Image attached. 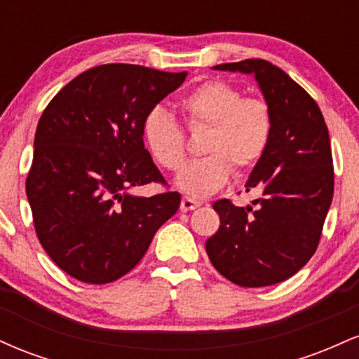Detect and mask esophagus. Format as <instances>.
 I'll list each match as a JSON object with an SVG mask.
<instances>
[{"label": "esophagus", "instance_id": "obj_1", "mask_svg": "<svg viewBox=\"0 0 359 359\" xmlns=\"http://www.w3.org/2000/svg\"><path fill=\"white\" fill-rule=\"evenodd\" d=\"M199 205H201L199 201L191 199V197H184L182 203H180V209H182L184 212H187V211H192V209L199 208Z\"/></svg>", "mask_w": 359, "mask_h": 359}]
</instances>
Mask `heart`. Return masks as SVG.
<instances>
[{"label": "heart", "mask_w": 359, "mask_h": 359, "mask_svg": "<svg viewBox=\"0 0 359 359\" xmlns=\"http://www.w3.org/2000/svg\"><path fill=\"white\" fill-rule=\"evenodd\" d=\"M189 130L205 128L201 140L203 156L187 163L179 175V187L191 196H208L226 184L233 168L246 174L258 165L273 137V113L259 96H243L238 86L209 79L194 86L177 100ZM143 142L156 165L179 172L187 156L185 133L163 108L147 113Z\"/></svg>", "instance_id": "b5f03b06"}]
</instances>
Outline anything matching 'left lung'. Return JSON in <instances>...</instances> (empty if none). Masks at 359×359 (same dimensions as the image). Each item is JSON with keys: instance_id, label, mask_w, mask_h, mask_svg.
<instances>
[{"instance_id": "obj_1", "label": "left lung", "mask_w": 359, "mask_h": 359, "mask_svg": "<svg viewBox=\"0 0 359 359\" xmlns=\"http://www.w3.org/2000/svg\"><path fill=\"white\" fill-rule=\"evenodd\" d=\"M214 69L255 74L273 113V137L245 185L259 197L246 208L216 201L221 226L205 251L236 285H275L297 273L319 246L334 192L329 131L311 94L271 62L246 59Z\"/></svg>"}]
</instances>
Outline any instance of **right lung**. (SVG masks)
I'll return each mask as SVG.
<instances>
[{
	"mask_svg": "<svg viewBox=\"0 0 359 359\" xmlns=\"http://www.w3.org/2000/svg\"><path fill=\"white\" fill-rule=\"evenodd\" d=\"M135 64H102L64 86L40 116L27 197L40 245L59 269L104 285L138 265L180 194L145 148L147 113L185 81ZM166 191L137 198L133 189Z\"/></svg>",
	"mask_w": 359,
	"mask_h": 359,
	"instance_id": "obj_1",
	"label": "right lung"
}]
</instances>
